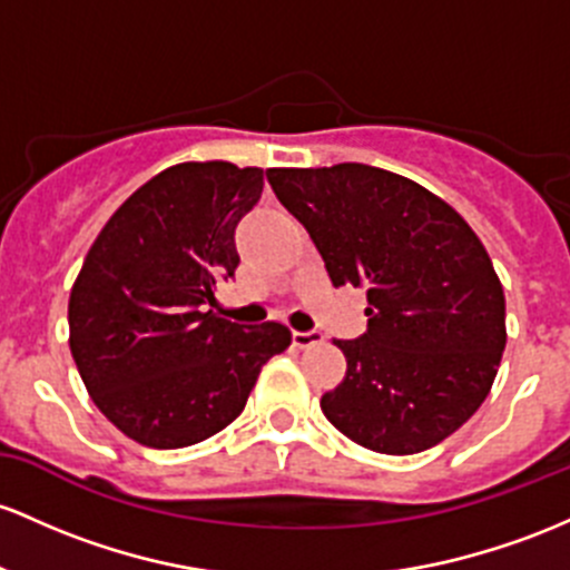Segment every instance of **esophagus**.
<instances>
[{
    "instance_id": "esophagus-1",
    "label": "esophagus",
    "mask_w": 570,
    "mask_h": 570,
    "mask_svg": "<svg viewBox=\"0 0 570 570\" xmlns=\"http://www.w3.org/2000/svg\"><path fill=\"white\" fill-rule=\"evenodd\" d=\"M292 341H295V346L299 348H308V346H316V343H322L324 335L318 333V330H308V333H299V330H295V333H292Z\"/></svg>"
}]
</instances>
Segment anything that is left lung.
Wrapping results in <instances>:
<instances>
[{
  "instance_id": "obj_1",
  "label": "left lung",
  "mask_w": 570,
  "mask_h": 570,
  "mask_svg": "<svg viewBox=\"0 0 570 570\" xmlns=\"http://www.w3.org/2000/svg\"><path fill=\"white\" fill-rule=\"evenodd\" d=\"M267 180L333 286L367 289V330L335 341L346 376L322 395L324 416L381 454L441 443L490 395L505 348L503 286L476 233L381 167H275Z\"/></svg>"
}]
</instances>
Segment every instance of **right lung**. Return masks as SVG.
<instances>
[{
    "label": "right lung",
    "instance_id": "right-lung-1",
    "mask_svg": "<svg viewBox=\"0 0 570 570\" xmlns=\"http://www.w3.org/2000/svg\"><path fill=\"white\" fill-rule=\"evenodd\" d=\"M265 175L233 161L167 167L110 216L75 278V365L97 409L142 446L216 435L292 343L278 322L246 327L210 311L240 265L235 227Z\"/></svg>",
    "mask_w": 570,
    "mask_h": 570
}]
</instances>
